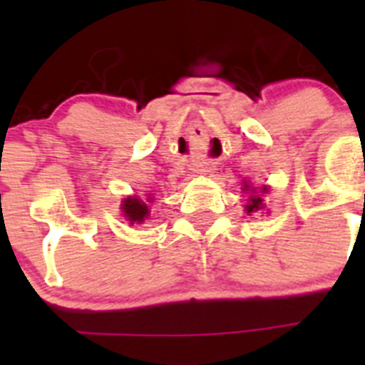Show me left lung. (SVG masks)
I'll return each mask as SVG.
<instances>
[{
	"label": "left lung",
	"mask_w": 365,
	"mask_h": 365,
	"mask_svg": "<svg viewBox=\"0 0 365 365\" xmlns=\"http://www.w3.org/2000/svg\"><path fill=\"white\" fill-rule=\"evenodd\" d=\"M259 206H261V199H259V197H254V199H252V205H248V206H247V210H248V212L259 210Z\"/></svg>",
	"instance_id": "1"
}]
</instances>
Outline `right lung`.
I'll return each mask as SVG.
<instances>
[{
	"instance_id": "right-lung-1",
	"label": "right lung",
	"mask_w": 365,
	"mask_h": 365,
	"mask_svg": "<svg viewBox=\"0 0 365 365\" xmlns=\"http://www.w3.org/2000/svg\"><path fill=\"white\" fill-rule=\"evenodd\" d=\"M122 208H124L125 217L130 219L131 222H135V221L143 222L144 219L148 217V214H150V212H148V206L144 205L143 201H138V199H133V197L125 199Z\"/></svg>"
}]
</instances>
